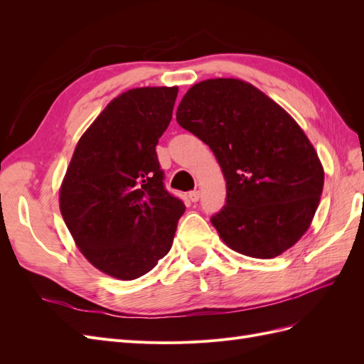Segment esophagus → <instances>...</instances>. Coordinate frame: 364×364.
Returning a JSON list of instances; mask_svg holds the SVG:
<instances>
[{"mask_svg":"<svg viewBox=\"0 0 364 364\" xmlns=\"http://www.w3.org/2000/svg\"><path fill=\"white\" fill-rule=\"evenodd\" d=\"M188 199L191 200V202H199V199H200V191H197V190H194V191H191L190 194H188Z\"/></svg>","mask_w":364,"mask_h":364,"instance_id":"1","label":"esophagus"}]
</instances>
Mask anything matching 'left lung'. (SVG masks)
Returning <instances> with one entry per match:
<instances>
[{"mask_svg":"<svg viewBox=\"0 0 364 364\" xmlns=\"http://www.w3.org/2000/svg\"><path fill=\"white\" fill-rule=\"evenodd\" d=\"M215 155L226 205L211 217L225 243L252 258H274L310 228L323 168L296 121L255 86L209 79L190 87L176 112Z\"/></svg>","mask_w":364,"mask_h":364,"instance_id":"8db88e82","label":"left lung"}]
</instances>
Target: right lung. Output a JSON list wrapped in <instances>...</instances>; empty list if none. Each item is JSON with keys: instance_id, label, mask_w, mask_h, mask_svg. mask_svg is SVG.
Returning a JSON list of instances; mask_svg holds the SVG:
<instances>
[{"instance_id": "1", "label": "right lung", "mask_w": 364, "mask_h": 364, "mask_svg": "<svg viewBox=\"0 0 364 364\" xmlns=\"http://www.w3.org/2000/svg\"><path fill=\"white\" fill-rule=\"evenodd\" d=\"M178 87H136L109 103L77 142L60 213L77 247L109 277L132 281L167 255L185 205L164 186L156 146Z\"/></svg>"}]
</instances>
